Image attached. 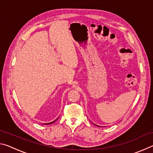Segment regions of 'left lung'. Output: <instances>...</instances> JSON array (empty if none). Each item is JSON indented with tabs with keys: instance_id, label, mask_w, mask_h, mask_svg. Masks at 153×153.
I'll return each mask as SVG.
<instances>
[{
	"instance_id": "8db88e82",
	"label": "left lung",
	"mask_w": 153,
	"mask_h": 153,
	"mask_svg": "<svg viewBox=\"0 0 153 153\" xmlns=\"http://www.w3.org/2000/svg\"><path fill=\"white\" fill-rule=\"evenodd\" d=\"M99 127H100V126H99Z\"/></svg>"
}]
</instances>
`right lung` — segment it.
<instances>
[{
    "label": "right lung",
    "instance_id": "obj_1",
    "mask_svg": "<svg viewBox=\"0 0 153 153\" xmlns=\"http://www.w3.org/2000/svg\"><path fill=\"white\" fill-rule=\"evenodd\" d=\"M59 118V117H58ZM58 118L57 119H56V120H55V121H52V122H50V123H44L45 124V125H48V124H51V123H53L54 122H55V121L58 120Z\"/></svg>",
    "mask_w": 153,
    "mask_h": 153
}]
</instances>
